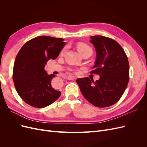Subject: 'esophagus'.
I'll return each instance as SVG.
<instances>
[{
  "label": "esophagus",
  "mask_w": 147,
  "mask_h": 147,
  "mask_svg": "<svg viewBox=\"0 0 147 147\" xmlns=\"http://www.w3.org/2000/svg\"><path fill=\"white\" fill-rule=\"evenodd\" d=\"M67 79L69 80H75L76 78L74 76H68V77H67Z\"/></svg>",
  "instance_id": "esophagus-1"
}]
</instances>
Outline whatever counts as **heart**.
Segmentation results:
<instances>
[{
	"instance_id": "b5f03b06",
	"label": "heart",
	"mask_w": 147,
	"mask_h": 147,
	"mask_svg": "<svg viewBox=\"0 0 147 147\" xmlns=\"http://www.w3.org/2000/svg\"><path fill=\"white\" fill-rule=\"evenodd\" d=\"M77 48L78 52L80 53L82 55L88 51L92 50L91 48L89 46L88 44L85 43H78L77 45ZM65 51V48H64L61 51V54H64Z\"/></svg>"
}]
</instances>
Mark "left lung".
<instances>
[{
    "label": "left lung",
    "mask_w": 147,
    "mask_h": 147,
    "mask_svg": "<svg viewBox=\"0 0 147 147\" xmlns=\"http://www.w3.org/2000/svg\"><path fill=\"white\" fill-rule=\"evenodd\" d=\"M90 42L94 46L96 58L91 74L99 75L94 82L88 77L78 78L76 82L83 96L97 107L113 105L119 100L129 80V65L123 48L114 40L95 35Z\"/></svg>",
    "instance_id": "left-lung-1"
}]
</instances>
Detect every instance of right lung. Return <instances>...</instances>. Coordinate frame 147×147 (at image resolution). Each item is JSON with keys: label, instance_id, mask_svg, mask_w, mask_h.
<instances>
[{"label": "right lung", "instance_id": "add662e5", "mask_svg": "<svg viewBox=\"0 0 147 147\" xmlns=\"http://www.w3.org/2000/svg\"><path fill=\"white\" fill-rule=\"evenodd\" d=\"M65 42L61 38L35 37L20 49L13 66V80L18 94L26 104L43 108L59 98L61 92L54 90L45 66L50 59L58 56Z\"/></svg>", "mask_w": 147, "mask_h": 147}]
</instances>
